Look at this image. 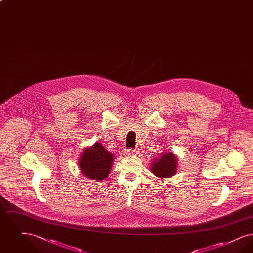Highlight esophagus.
<instances>
[{"instance_id": "obj_1", "label": "esophagus", "mask_w": 253, "mask_h": 253, "mask_svg": "<svg viewBox=\"0 0 253 253\" xmlns=\"http://www.w3.org/2000/svg\"><path fill=\"white\" fill-rule=\"evenodd\" d=\"M124 153H125V155H127V156H135V155H136V151L131 150V149L126 150Z\"/></svg>"}]
</instances>
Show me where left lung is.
Here are the masks:
<instances>
[{
  "label": "left lung",
  "mask_w": 253,
  "mask_h": 253,
  "mask_svg": "<svg viewBox=\"0 0 253 253\" xmlns=\"http://www.w3.org/2000/svg\"><path fill=\"white\" fill-rule=\"evenodd\" d=\"M177 156L165 150L158 157H154L151 163V171L159 178H169L177 171Z\"/></svg>",
  "instance_id": "8db88e82"
}]
</instances>
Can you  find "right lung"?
<instances>
[{"label":"right lung","instance_id":"1","mask_svg":"<svg viewBox=\"0 0 253 253\" xmlns=\"http://www.w3.org/2000/svg\"><path fill=\"white\" fill-rule=\"evenodd\" d=\"M114 158L113 153L107 151L101 143L95 142L84 149L79 158V168L85 177L101 182L108 177Z\"/></svg>","mask_w":253,"mask_h":253}]
</instances>
